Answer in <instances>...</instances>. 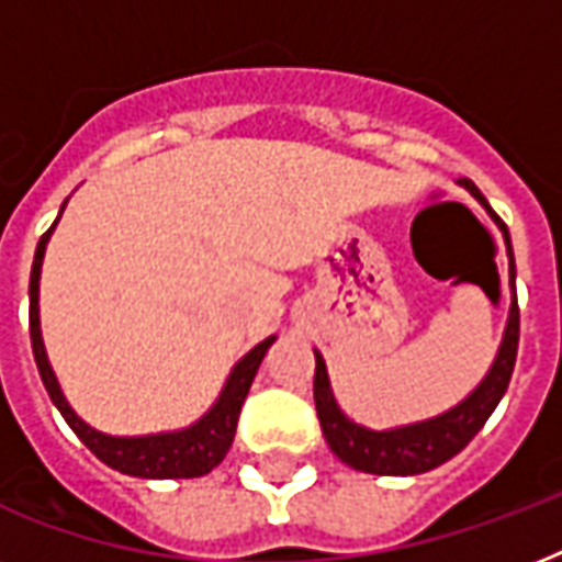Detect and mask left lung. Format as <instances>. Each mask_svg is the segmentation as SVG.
I'll use <instances>...</instances> for the list:
<instances>
[{"instance_id": "8db88e82", "label": "left lung", "mask_w": 562, "mask_h": 562, "mask_svg": "<svg viewBox=\"0 0 562 562\" xmlns=\"http://www.w3.org/2000/svg\"><path fill=\"white\" fill-rule=\"evenodd\" d=\"M463 187L470 189L484 210L490 212V218L496 221L502 236L507 245V259H510V315H507L505 338L498 347V356L493 361V368L481 379V384L458 402L454 408H449L440 417L423 419V423H411V426L384 428V431H373L359 423H352L333 396L329 387V375H326V361L321 352H315V408L321 428L329 449L341 458L347 467L359 472H373V475H419L446 463L449 458L461 452L463 446L470 443L472 437L479 435L481 426L487 423L490 414L496 411L498 400L505 396L510 375H514L516 350H519V306H516V265H514V247H510V233H507L505 221L498 218L496 212L490 210L487 198L475 189V183L463 180Z\"/></svg>"}]
</instances>
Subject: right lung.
Masks as SVG:
<instances>
[{
    "mask_svg": "<svg viewBox=\"0 0 562 562\" xmlns=\"http://www.w3.org/2000/svg\"><path fill=\"white\" fill-rule=\"evenodd\" d=\"M64 206H60V212H64ZM57 218H60V215H57ZM55 224L40 236L34 265H31L29 329L31 350H34L40 379L46 384L48 396H52V402L57 405V411L64 414L69 428L81 437L83 446H87L99 461H104L108 467H113V470L125 472V475H134V479H198V475L212 472L221 461H224V454H227L229 446H233L238 414H241L247 391H250V384H254V375L256 370H259V364H262L265 352H268V347H271L277 338H273V335L271 338H265L262 344H256L254 350L238 361L236 368H233V373H229L227 384H224V391H221V396L215 400V405L189 428L145 437H110L104 435V431H95V428L87 426V423L75 414L72 405L66 402L64 391H60V384H57L55 379V370L48 364L46 347H43V335H40V268H43V256H46L48 236H52Z\"/></svg>",
    "mask_w": 562,
    "mask_h": 562,
    "instance_id": "right-lung-1",
    "label": "right lung"
}]
</instances>
